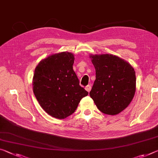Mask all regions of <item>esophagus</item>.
Masks as SVG:
<instances>
[{
  "mask_svg": "<svg viewBox=\"0 0 158 158\" xmlns=\"http://www.w3.org/2000/svg\"><path fill=\"white\" fill-rule=\"evenodd\" d=\"M85 89H86L88 92H90V91L91 90V85H87V86L85 87Z\"/></svg>",
  "mask_w": 158,
  "mask_h": 158,
  "instance_id": "esophagus-1",
  "label": "esophagus"
}]
</instances>
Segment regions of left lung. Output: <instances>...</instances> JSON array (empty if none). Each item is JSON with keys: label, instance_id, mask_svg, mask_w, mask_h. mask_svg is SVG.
I'll return each instance as SVG.
<instances>
[{"label": "left lung", "instance_id": "obj_1", "mask_svg": "<svg viewBox=\"0 0 158 158\" xmlns=\"http://www.w3.org/2000/svg\"><path fill=\"white\" fill-rule=\"evenodd\" d=\"M96 80L89 94L102 113L114 115L131 102L136 91V73L130 64L110 54L91 55Z\"/></svg>", "mask_w": 158, "mask_h": 158}]
</instances>
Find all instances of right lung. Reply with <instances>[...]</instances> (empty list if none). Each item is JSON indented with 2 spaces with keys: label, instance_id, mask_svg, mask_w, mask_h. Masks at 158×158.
I'll use <instances>...</instances> for the list:
<instances>
[{
  "label": "right lung",
  "instance_id": "obj_1",
  "mask_svg": "<svg viewBox=\"0 0 158 158\" xmlns=\"http://www.w3.org/2000/svg\"><path fill=\"white\" fill-rule=\"evenodd\" d=\"M74 62L73 54L62 52L42 60L35 69V96L42 108L57 119L74 113L81 98L89 94L79 85Z\"/></svg>",
  "mask_w": 158,
  "mask_h": 158
}]
</instances>
